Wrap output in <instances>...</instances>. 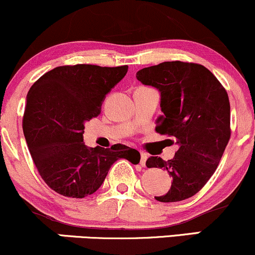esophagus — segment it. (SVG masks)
<instances>
[{"mask_svg": "<svg viewBox=\"0 0 255 255\" xmlns=\"http://www.w3.org/2000/svg\"><path fill=\"white\" fill-rule=\"evenodd\" d=\"M146 159H147V154H146V153H140V165L145 166Z\"/></svg>", "mask_w": 255, "mask_h": 255, "instance_id": "1", "label": "esophagus"}]
</instances>
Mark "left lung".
I'll return each instance as SVG.
<instances>
[{
  "label": "left lung",
  "mask_w": 255,
  "mask_h": 255,
  "mask_svg": "<svg viewBox=\"0 0 255 255\" xmlns=\"http://www.w3.org/2000/svg\"><path fill=\"white\" fill-rule=\"evenodd\" d=\"M136 79L159 91L163 115L156 130L178 146L172 159L146 160L147 168H164L172 178L169 192L154 199L174 203L191 198L216 171L230 139L227 91L204 66L181 61L140 69Z\"/></svg>",
  "instance_id": "obj_1"
}]
</instances>
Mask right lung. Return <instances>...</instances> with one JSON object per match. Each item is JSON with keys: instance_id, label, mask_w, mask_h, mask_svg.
Returning a JSON list of instances; mask_svg holds the SVG:
<instances>
[{"instance_id": "obj_1", "label": "right lung", "mask_w": 255, "mask_h": 255, "mask_svg": "<svg viewBox=\"0 0 255 255\" xmlns=\"http://www.w3.org/2000/svg\"><path fill=\"white\" fill-rule=\"evenodd\" d=\"M127 71L128 66L57 67L28 91L22 121L26 142L40 176L58 194L87 197L120 158L140 160L139 152L128 146L89 147L83 137L85 124L101 113L107 95Z\"/></svg>"}]
</instances>
